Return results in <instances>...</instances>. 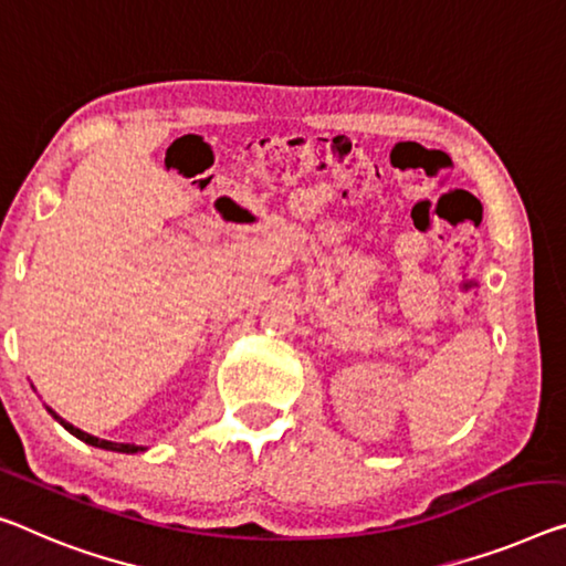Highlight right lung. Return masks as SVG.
<instances>
[{"mask_svg":"<svg viewBox=\"0 0 566 566\" xmlns=\"http://www.w3.org/2000/svg\"><path fill=\"white\" fill-rule=\"evenodd\" d=\"M48 412L55 417V420L63 424V428L71 432V434H75L77 440H83V442H88V446H93V448H103V450H113V453H142V450H146L144 446H132V442H111V440H101V438H95V434H88V432H83L81 428H75V424H71V422H65L63 417H60L55 410H50L48 407Z\"/></svg>","mask_w":566,"mask_h":566,"instance_id":"obj_1","label":"right lung"}]
</instances>
